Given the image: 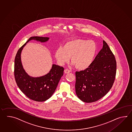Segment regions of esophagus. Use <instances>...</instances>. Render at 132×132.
Here are the masks:
<instances>
[{
  "label": "esophagus",
  "mask_w": 132,
  "mask_h": 132,
  "mask_svg": "<svg viewBox=\"0 0 132 132\" xmlns=\"http://www.w3.org/2000/svg\"><path fill=\"white\" fill-rule=\"evenodd\" d=\"M64 72L65 73H69L70 72V70L68 69H65L64 70Z\"/></svg>",
  "instance_id": "obj_1"
}]
</instances>
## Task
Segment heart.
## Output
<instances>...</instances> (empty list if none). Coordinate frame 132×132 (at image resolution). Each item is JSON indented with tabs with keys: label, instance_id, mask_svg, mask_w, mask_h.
Returning a JSON list of instances; mask_svg holds the SVG:
<instances>
[{
	"label": "heart",
	"instance_id": "1",
	"mask_svg": "<svg viewBox=\"0 0 132 132\" xmlns=\"http://www.w3.org/2000/svg\"><path fill=\"white\" fill-rule=\"evenodd\" d=\"M97 48L92 40L76 39L66 42L63 47L57 48L55 57L59 65H64L71 56L73 65L79 70H85L92 64Z\"/></svg>",
	"mask_w": 132,
	"mask_h": 132
}]
</instances>
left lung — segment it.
<instances>
[{
    "instance_id": "obj_1",
    "label": "left lung",
    "mask_w": 132,
    "mask_h": 132,
    "mask_svg": "<svg viewBox=\"0 0 132 132\" xmlns=\"http://www.w3.org/2000/svg\"><path fill=\"white\" fill-rule=\"evenodd\" d=\"M102 48L92 64L84 70L76 72V92L84 102L98 101L112 88L115 81L117 62L107 43L103 41Z\"/></svg>"
}]
</instances>
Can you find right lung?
I'll use <instances>...</instances> for the list:
<instances>
[{
  "label": "right lung",
  "instance_id": "1",
  "mask_svg": "<svg viewBox=\"0 0 132 132\" xmlns=\"http://www.w3.org/2000/svg\"><path fill=\"white\" fill-rule=\"evenodd\" d=\"M48 39V37H31L18 50L15 57L14 75L17 86L28 98L34 101H46L51 98L63 75L64 68L53 64L50 72L47 75L39 77H31L23 68L21 53L24 46L30 40H36L44 42Z\"/></svg>",
  "mask_w": 132,
  "mask_h": 132
}]
</instances>
